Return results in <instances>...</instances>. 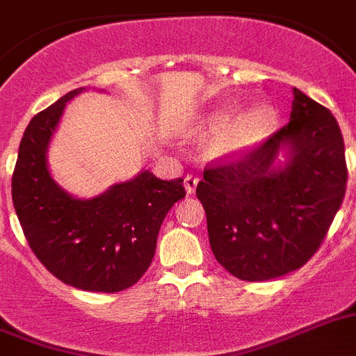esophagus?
<instances>
[{
  "mask_svg": "<svg viewBox=\"0 0 356 356\" xmlns=\"http://www.w3.org/2000/svg\"><path fill=\"white\" fill-rule=\"evenodd\" d=\"M196 185H198V176L187 175L185 176V191L189 194H193L196 191Z\"/></svg>",
  "mask_w": 356,
  "mask_h": 356,
  "instance_id": "1",
  "label": "esophagus"
}]
</instances>
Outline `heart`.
<instances>
[{
	"instance_id": "b5f03b06",
	"label": "heart",
	"mask_w": 356,
	"mask_h": 356,
	"mask_svg": "<svg viewBox=\"0 0 356 356\" xmlns=\"http://www.w3.org/2000/svg\"><path fill=\"white\" fill-rule=\"evenodd\" d=\"M234 113L236 106H225L209 117L207 126L212 131H220L214 140L216 153H243L263 140L273 126V111L268 106H256L230 123Z\"/></svg>"
}]
</instances>
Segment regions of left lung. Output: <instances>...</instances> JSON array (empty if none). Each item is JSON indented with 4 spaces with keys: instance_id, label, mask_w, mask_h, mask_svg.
I'll return each mask as SVG.
<instances>
[{
    "instance_id": "1",
    "label": "left lung",
    "mask_w": 356,
    "mask_h": 356,
    "mask_svg": "<svg viewBox=\"0 0 356 356\" xmlns=\"http://www.w3.org/2000/svg\"><path fill=\"white\" fill-rule=\"evenodd\" d=\"M292 158L273 169L278 149ZM344 140L327 108L293 88L290 122L239 154L203 169L196 196L207 214L214 257L241 281L281 277L321 248L344 200Z\"/></svg>"
}]
</instances>
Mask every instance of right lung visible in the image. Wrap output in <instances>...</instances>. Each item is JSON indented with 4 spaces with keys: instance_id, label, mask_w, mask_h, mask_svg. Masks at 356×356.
<instances>
[{
    "instance_id": "1",
    "label": "right lung",
    "mask_w": 356,
    "mask_h": 356,
    "mask_svg": "<svg viewBox=\"0 0 356 356\" xmlns=\"http://www.w3.org/2000/svg\"><path fill=\"white\" fill-rule=\"evenodd\" d=\"M79 91L30 120L12 175V200L29 247L51 275L79 290L115 293L133 286L151 265L163 218L185 196L184 178L160 180L144 171L93 200H75L57 187L47 147Z\"/></svg>"
}]
</instances>
